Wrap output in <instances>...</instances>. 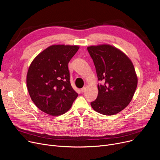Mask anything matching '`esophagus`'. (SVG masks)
I'll use <instances>...</instances> for the list:
<instances>
[{
    "label": "esophagus",
    "mask_w": 160,
    "mask_h": 160,
    "mask_svg": "<svg viewBox=\"0 0 160 160\" xmlns=\"http://www.w3.org/2000/svg\"><path fill=\"white\" fill-rule=\"evenodd\" d=\"M86 87H82V88H81V92H85V91H86Z\"/></svg>",
    "instance_id": "obj_1"
}]
</instances>
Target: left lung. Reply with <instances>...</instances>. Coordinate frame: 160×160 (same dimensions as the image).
Masks as SVG:
<instances>
[{"mask_svg":"<svg viewBox=\"0 0 160 160\" xmlns=\"http://www.w3.org/2000/svg\"><path fill=\"white\" fill-rule=\"evenodd\" d=\"M98 81V97L91 105L93 110L112 116L129 105L138 83L133 63L123 52L108 44L89 46Z\"/></svg>","mask_w":160,"mask_h":160,"instance_id":"1","label":"left lung"}]
</instances>
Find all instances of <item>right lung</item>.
Listing matches in <instances>:
<instances>
[{
	"label": "right lung",
	"instance_id": "1",
	"mask_svg": "<svg viewBox=\"0 0 160 160\" xmlns=\"http://www.w3.org/2000/svg\"><path fill=\"white\" fill-rule=\"evenodd\" d=\"M78 45L53 44L32 61L27 73L30 97L39 110L52 116L68 112L78 94L69 81L68 63Z\"/></svg>",
	"mask_w": 160,
	"mask_h": 160
}]
</instances>
